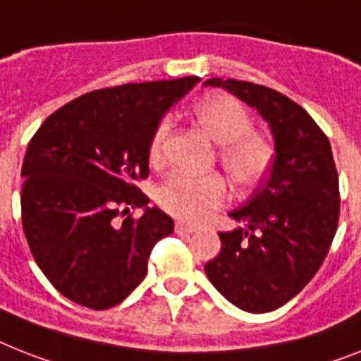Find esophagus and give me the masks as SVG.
Here are the masks:
<instances>
[{"label": "esophagus", "instance_id": "34e87169", "mask_svg": "<svg viewBox=\"0 0 361 361\" xmlns=\"http://www.w3.org/2000/svg\"><path fill=\"white\" fill-rule=\"evenodd\" d=\"M195 231H197V228L192 227V225H186V223L183 221L175 223V232H177L178 236H188V234H193Z\"/></svg>", "mask_w": 361, "mask_h": 361}]
</instances>
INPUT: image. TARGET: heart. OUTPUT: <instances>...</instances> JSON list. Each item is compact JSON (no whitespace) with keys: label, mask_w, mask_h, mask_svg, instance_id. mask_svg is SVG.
<instances>
[{"label":"heart","mask_w":361,"mask_h":361,"mask_svg":"<svg viewBox=\"0 0 361 361\" xmlns=\"http://www.w3.org/2000/svg\"><path fill=\"white\" fill-rule=\"evenodd\" d=\"M193 116L204 133L219 144L217 160L236 188H251L266 177L275 160V147L264 134L252 130V116L236 97L204 95L193 105ZM171 121L164 118L149 142V159L160 162ZM227 197L219 175L173 173L157 188V202L171 216L188 223L204 221Z\"/></svg>","instance_id":"obj_1"}]
</instances>
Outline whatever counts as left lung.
I'll return each instance as SVG.
<instances>
[{
    "mask_svg": "<svg viewBox=\"0 0 361 361\" xmlns=\"http://www.w3.org/2000/svg\"><path fill=\"white\" fill-rule=\"evenodd\" d=\"M269 123L275 162L252 197L228 216L247 228L219 232L221 251L204 266L238 308L266 314L293 299L329 255L339 221V180L326 134L300 105L267 86L208 79Z\"/></svg>",
    "mask_w": 361,
    "mask_h": 361,
    "instance_id": "obj_1",
    "label": "left lung"
}]
</instances>
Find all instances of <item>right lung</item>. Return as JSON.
<instances>
[{
	"instance_id": "obj_1",
	"label": "right lung",
	"mask_w": 361,
	"mask_h": 361,
	"mask_svg": "<svg viewBox=\"0 0 361 361\" xmlns=\"http://www.w3.org/2000/svg\"><path fill=\"white\" fill-rule=\"evenodd\" d=\"M199 77L94 90L53 112L22 166V225L32 258L66 299L120 305L147 275L154 243L173 219L136 180L149 177V142L164 112ZM144 207L140 218L117 217Z\"/></svg>"
}]
</instances>
